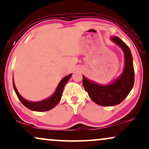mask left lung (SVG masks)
<instances>
[{
  "label": "left lung",
  "instance_id": "obj_1",
  "mask_svg": "<svg viewBox=\"0 0 149 149\" xmlns=\"http://www.w3.org/2000/svg\"><path fill=\"white\" fill-rule=\"evenodd\" d=\"M111 40L124 53L125 67L121 74L107 85L98 84L83 75V85L86 91L94 102L101 106L118 105L128 96L134 84V68L130 49L118 37H111Z\"/></svg>",
  "mask_w": 149,
  "mask_h": 149
}]
</instances>
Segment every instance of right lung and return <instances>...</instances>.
<instances>
[{
    "label": "right lung",
    "instance_id": "right-lung-1",
    "mask_svg": "<svg viewBox=\"0 0 149 149\" xmlns=\"http://www.w3.org/2000/svg\"><path fill=\"white\" fill-rule=\"evenodd\" d=\"M72 76V74H70L61 79L60 82L59 83L58 86L56 88L55 91L54 92V93L50 96V97L46 98L43 100H40V101H29L24 99L22 96L19 94V92L17 90L16 88H15L14 81H13V89H14L15 94H16L17 96L19 98V100H20V102L24 105L25 107H27L28 109H29L32 111H49L53 109V107H55L56 105L59 103V102L60 101L61 96H62V92L63 88H64L65 85L66 83L68 81V80Z\"/></svg>",
    "mask_w": 149,
    "mask_h": 149
}]
</instances>
